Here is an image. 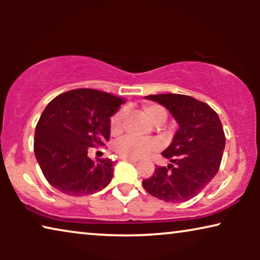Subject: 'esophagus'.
Returning <instances> with one entry per match:
<instances>
[{"label":"esophagus","instance_id":"34e87169","mask_svg":"<svg viewBox=\"0 0 260 260\" xmlns=\"http://www.w3.org/2000/svg\"><path fill=\"white\" fill-rule=\"evenodd\" d=\"M122 159H124V161H127L130 163H137V159H133V158H125V157H122Z\"/></svg>","mask_w":260,"mask_h":260}]
</instances>
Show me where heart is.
Returning a JSON list of instances; mask_svg holds the SVG:
<instances>
[{
    "mask_svg": "<svg viewBox=\"0 0 260 260\" xmlns=\"http://www.w3.org/2000/svg\"><path fill=\"white\" fill-rule=\"evenodd\" d=\"M142 109L149 119L155 125H161L167 119V111L161 105L155 103H145ZM125 110L120 109L110 119V130L113 135H118L123 131V122ZM159 143L156 140H141V138L127 136L115 144V151L120 157L140 159L149 156L158 150Z\"/></svg>",
    "mask_w": 260,
    "mask_h": 260,
    "instance_id": "1",
    "label": "heart"
}]
</instances>
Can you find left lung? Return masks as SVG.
Segmentation results:
<instances>
[{
	"mask_svg": "<svg viewBox=\"0 0 260 260\" xmlns=\"http://www.w3.org/2000/svg\"><path fill=\"white\" fill-rule=\"evenodd\" d=\"M145 99L169 110L179 124L172 144L162 152L168 167H157L143 180L144 189L159 200L179 204L197 197L218 173L226 138L211 106L190 95L163 93Z\"/></svg>",
	"mask_w": 260,
	"mask_h": 260,
	"instance_id": "left-lung-1",
	"label": "left lung"
}]
</instances>
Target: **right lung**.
Instances as JSON below:
<instances>
[{"instance_id":"obj_1","label":"right lung","mask_w":260,"mask_h":260,"mask_svg":"<svg viewBox=\"0 0 260 260\" xmlns=\"http://www.w3.org/2000/svg\"><path fill=\"white\" fill-rule=\"evenodd\" d=\"M124 102L92 88L67 91L49 102L35 127L34 154L51 186L66 195L83 197L111 182L115 162L93 161L87 151L109 141L110 117Z\"/></svg>"}]
</instances>
